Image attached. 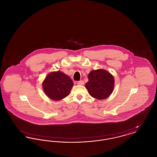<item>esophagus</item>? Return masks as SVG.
Returning a JSON list of instances; mask_svg holds the SVG:
<instances>
[{
	"label": "esophagus",
	"mask_w": 157,
	"mask_h": 157,
	"mask_svg": "<svg viewBox=\"0 0 157 157\" xmlns=\"http://www.w3.org/2000/svg\"><path fill=\"white\" fill-rule=\"evenodd\" d=\"M77 83H78V85H83L84 84V82H83V81H82V80H80V81H79L77 82Z\"/></svg>",
	"instance_id": "obj_1"
}]
</instances>
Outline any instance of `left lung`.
<instances>
[{
    "mask_svg": "<svg viewBox=\"0 0 157 157\" xmlns=\"http://www.w3.org/2000/svg\"><path fill=\"white\" fill-rule=\"evenodd\" d=\"M114 78L104 69L92 71L88 75V82L85 84L90 95L98 99L108 97L113 90Z\"/></svg>",
    "mask_w": 157,
    "mask_h": 157,
    "instance_id": "obj_1",
    "label": "left lung"
}]
</instances>
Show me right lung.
Returning a JSON list of instances; mask_svg holds the SVG:
<instances>
[{
	"label": "right lung",
	"instance_id": "obj_1",
	"mask_svg": "<svg viewBox=\"0 0 157 157\" xmlns=\"http://www.w3.org/2000/svg\"><path fill=\"white\" fill-rule=\"evenodd\" d=\"M42 85L48 97L55 101H59L69 94L74 83L69 76L58 71L47 75Z\"/></svg>",
	"mask_w": 157,
	"mask_h": 157
}]
</instances>
